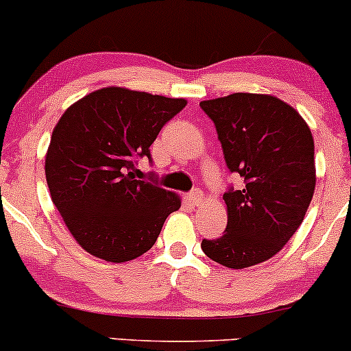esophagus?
Instances as JSON below:
<instances>
[{
	"instance_id": "obj_1",
	"label": "esophagus",
	"mask_w": 351,
	"mask_h": 351,
	"mask_svg": "<svg viewBox=\"0 0 351 351\" xmlns=\"http://www.w3.org/2000/svg\"><path fill=\"white\" fill-rule=\"evenodd\" d=\"M189 201H191L193 204H195V206H199L201 203H203V199H204V195H203V191H201V189H193L191 193H189Z\"/></svg>"
}]
</instances>
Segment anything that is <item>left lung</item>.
<instances>
[{
	"label": "left lung",
	"instance_id": "1",
	"mask_svg": "<svg viewBox=\"0 0 351 351\" xmlns=\"http://www.w3.org/2000/svg\"><path fill=\"white\" fill-rule=\"evenodd\" d=\"M216 125L224 160L244 180L223 199L228 226L203 239L209 259L229 269L265 263L299 229L315 189L313 136L295 108L274 95L237 94L203 100Z\"/></svg>",
	"mask_w": 351,
	"mask_h": 351
}]
</instances>
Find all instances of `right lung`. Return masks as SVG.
<instances>
[{"label": "right lung", "mask_w": 351, "mask_h": 351, "mask_svg": "<svg viewBox=\"0 0 351 351\" xmlns=\"http://www.w3.org/2000/svg\"><path fill=\"white\" fill-rule=\"evenodd\" d=\"M184 99L104 87L64 112L46 153L51 199L84 251L127 263L150 251L181 199L152 181L135 180V160Z\"/></svg>", "instance_id": "obj_1"}]
</instances>
